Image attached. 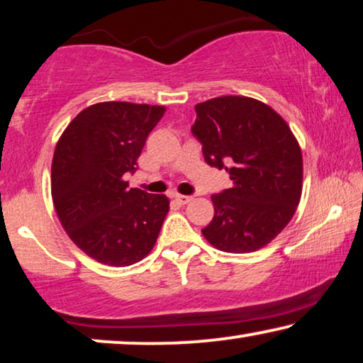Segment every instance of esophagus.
Here are the masks:
<instances>
[{
	"instance_id": "obj_1",
	"label": "esophagus",
	"mask_w": 363,
	"mask_h": 363,
	"mask_svg": "<svg viewBox=\"0 0 363 363\" xmlns=\"http://www.w3.org/2000/svg\"><path fill=\"white\" fill-rule=\"evenodd\" d=\"M173 198H175V200L180 203V205H186V203H190L191 201V196H186V195H173Z\"/></svg>"
}]
</instances>
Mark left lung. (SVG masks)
Listing matches in <instances>:
<instances>
[{"mask_svg": "<svg viewBox=\"0 0 363 363\" xmlns=\"http://www.w3.org/2000/svg\"><path fill=\"white\" fill-rule=\"evenodd\" d=\"M191 133L208 165L233 186L211 195L215 216L201 233L216 250L252 252L294 216L302 193V153L279 113L256 99L225 96L196 104Z\"/></svg>", "mask_w": 363, "mask_h": 363, "instance_id": "obj_1", "label": "left lung"}]
</instances>
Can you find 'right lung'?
<instances>
[{"label": "right lung", "mask_w": 363, "mask_h": 363, "mask_svg": "<svg viewBox=\"0 0 363 363\" xmlns=\"http://www.w3.org/2000/svg\"><path fill=\"white\" fill-rule=\"evenodd\" d=\"M163 106L101 102L84 108L59 138L51 193L74 245L102 264L130 266L155 246L170 201L128 188Z\"/></svg>", "instance_id": "obj_1"}]
</instances>
